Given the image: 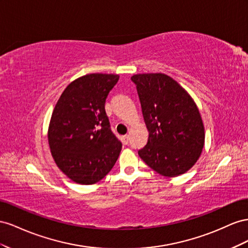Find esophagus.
I'll return each mask as SVG.
<instances>
[{"label": "esophagus", "mask_w": 248, "mask_h": 248, "mask_svg": "<svg viewBox=\"0 0 248 248\" xmlns=\"http://www.w3.org/2000/svg\"><path fill=\"white\" fill-rule=\"evenodd\" d=\"M129 140H130L129 135H124V136L123 137V142H124V144H128V143H129Z\"/></svg>", "instance_id": "obj_1"}]
</instances>
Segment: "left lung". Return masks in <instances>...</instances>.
<instances>
[{"instance_id":"1","label":"left lung","mask_w":248,"mask_h":248,"mask_svg":"<svg viewBox=\"0 0 248 248\" xmlns=\"http://www.w3.org/2000/svg\"><path fill=\"white\" fill-rule=\"evenodd\" d=\"M136 84L147 144L139 157L159 174L173 178L187 172L201 157L204 126L199 108L185 88L162 73L137 74Z\"/></svg>"}]
</instances>
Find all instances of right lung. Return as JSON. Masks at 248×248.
<instances>
[{
    "label": "right lung",
    "instance_id": "right-lung-1",
    "mask_svg": "<svg viewBox=\"0 0 248 248\" xmlns=\"http://www.w3.org/2000/svg\"><path fill=\"white\" fill-rule=\"evenodd\" d=\"M114 74H88L63 90L49 120L47 141L56 165L68 179L91 185L114 166L122 142L112 133L105 111Z\"/></svg>",
    "mask_w": 248,
    "mask_h": 248
}]
</instances>
